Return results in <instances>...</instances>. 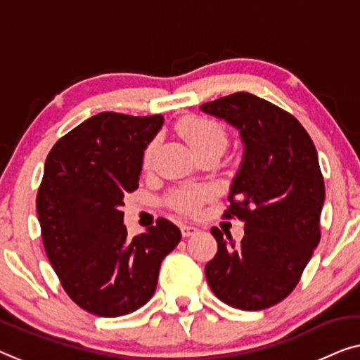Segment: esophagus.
<instances>
[{"label":"esophagus","mask_w":360,"mask_h":360,"mask_svg":"<svg viewBox=\"0 0 360 360\" xmlns=\"http://www.w3.org/2000/svg\"><path fill=\"white\" fill-rule=\"evenodd\" d=\"M180 231H181V236H184V237H191L198 232V229L195 226H186V224H185V226L180 227Z\"/></svg>","instance_id":"esophagus-1"}]
</instances>
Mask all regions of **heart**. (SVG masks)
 <instances>
[{"instance_id": "1", "label": "heart", "mask_w": 360, "mask_h": 360, "mask_svg": "<svg viewBox=\"0 0 360 360\" xmlns=\"http://www.w3.org/2000/svg\"><path fill=\"white\" fill-rule=\"evenodd\" d=\"M176 133L185 139L190 149L200 158L205 153H219L221 154L227 144L226 128L216 120L190 115L179 120L175 124ZM154 154V143H150L144 150L143 165L149 167ZM207 193L205 188H180L172 193L169 201L172 207L184 214H195L200 210L202 202L207 200Z\"/></svg>"}]
</instances>
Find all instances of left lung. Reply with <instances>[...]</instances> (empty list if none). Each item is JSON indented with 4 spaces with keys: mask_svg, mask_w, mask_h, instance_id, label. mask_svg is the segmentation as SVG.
<instances>
[{
    "mask_svg": "<svg viewBox=\"0 0 360 360\" xmlns=\"http://www.w3.org/2000/svg\"><path fill=\"white\" fill-rule=\"evenodd\" d=\"M201 110L236 127L243 143L224 216L243 221L245 236L236 243L211 229L217 253L205 268L207 284L233 309H268L292 292L320 242L319 154L299 120L250 92L206 102Z\"/></svg>",
    "mask_w": 360,
    "mask_h": 360,
    "instance_id": "8db88e82",
    "label": "left lung"
}]
</instances>
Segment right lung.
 <instances>
[{
	"label": "right lung",
	"mask_w": 360,
	"mask_h": 360,
	"mask_svg": "<svg viewBox=\"0 0 360 360\" xmlns=\"http://www.w3.org/2000/svg\"><path fill=\"white\" fill-rule=\"evenodd\" d=\"M162 123V115L102 112L46 155L37 193L41 240L66 294L89 314L122 316L148 304L160 263L181 238L164 217L133 238L123 224V198L138 188L144 149Z\"/></svg>",
	"instance_id": "1"
}]
</instances>
